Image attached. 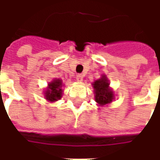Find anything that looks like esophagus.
Wrapping results in <instances>:
<instances>
[{"label":"esophagus","instance_id":"34e87169","mask_svg":"<svg viewBox=\"0 0 160 160\" xmlns=\"http://www.w3.org/2000/svg\"><path fill=\"white\" fill-rule=\"evenodd\" d=\"M76 80L77 81H80V82H81L82 80H83V75L81 74V73H78L76 75Z\"/></svg>","mask_w":160,"mask_h":160}]
</instances>
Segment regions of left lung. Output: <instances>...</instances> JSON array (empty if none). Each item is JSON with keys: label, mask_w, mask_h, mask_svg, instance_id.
Masks as SVG:
<instances>
[{"label": "left lung", "mask_w": 160, "mask_h": 160, "mask_svg": "<svg viewBox=\"0 0 160 160\" xmlns=\"http://www.w3.org/2000/svg\"><path fill=\"white\" fill-rule=\"evenodd\" d=\"M95 100L101 105L109 104L113 99V92L109 89V83L104 77L96 80L93 84Z\"/></svg>", "instance_id": "obj_1"}]
</instances>
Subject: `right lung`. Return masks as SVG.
I'll use <instances>...</instances> for the list:
<instances>
[{
	"instance_id": "1",
	"label": "right lung",
	"mask_w": 160,
	"mask_h": 160,
	"mask_svg": "<svg viewBox=\"0 0 160 160\" xmlns=\"http://www.w3.org/2000/svg\"><path fill=\"white\" fill-rule=\"evenodd\" d=\"M62 80H55L49 85V90L45 92L46 98L49 101H56L62 97Z\"/></svg>"
}]
</instances>
